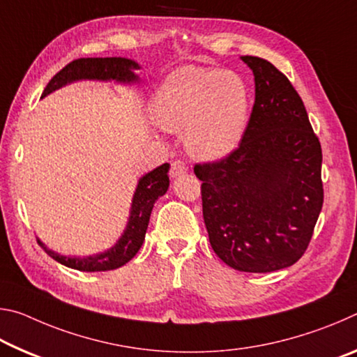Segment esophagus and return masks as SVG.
Returning a JSON list of instances; mask_svg holds the SVG:
<instances>
[{
	"instance_id": "1",
	"label": "esophagus",
	"mask_w": 357,
	"mask_h": 357,
	"mask_svg": "<svg viewBox=\"0 0 357 357\" xmlns=\"http://www.w3.org/2000/svg\"><path fill=\"white\" fill-rule=\"evenodd\" d=\"M187 172V165L183 160H174L172 164V170H170V176L172 178H178L181 174H184Z\"/></svg>"
}]
</instances>
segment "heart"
Wrapping results in <instances>:
<instances>
[{
  "mask_svg": "<svg viewBox=\"0 0 357 357\" xmlns=\"http://www.w3.org/2000/svg\"><path fill=\"white\" fill-rule=\"evenodd\" d=\"M250 98L233 70L184 66L173 70L153 100L162 129L185 132V148L200 160H220L239 146L247 128Z\"/></svg>",
  "mask_w": 357,
  "mask_h": 357,
  "instance_id": "b5f03b06",
  "label": "heart"
}]
</instances>
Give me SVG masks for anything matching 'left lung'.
I'll return each instance as SVG.
<instances>
[{
  "mask_svg": "<svg viewBox=\"0 0 357 357\" xmlns=\"http://www.w3.org/2000/svg\"><path fill=\"white\" fill-rule=\"evenodd\" d=\"M255 104L238 149L195 165L215 255L243 273H273L304 255L323 208L321 144L302 99L275 66L241 56Z\"/></svg>",
  "mask_w": 357,
  "mask_h": 357,
  "instance_id": "obj_1",
  "label": "left lung"
}]
</instances>
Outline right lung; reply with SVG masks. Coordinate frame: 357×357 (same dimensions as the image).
I'll return each instance as SVG.
<instances>
[{
    "label": "right lung",
    "mask_w": 357,
    "mask_h": 357,
    "mask_svg": "<svg viewBox=\"0 0 357 357\" xmlns=\"http://www.w3.org/2000/svg\"><path fill=\"white\" fill-rule=\"evenodd\" d=\"M138 69H140V64L134 61V59L121 56L75 59V61L69 63L48 82L47 88L42 93V98H45V96L52 94L56 89L66 86V84L80 80L114 82L121 84L140 83V77L135 74V70ZM168 170H170V165L164 164L154 168L153 172L143 174L138 179L134 198H132L128 225H126L123 234H121L119 239L110 249L89 257H68L48 249L40 239H38L42 249L47 252V255H50L55 259V261L72 269L83 271V273L112 271L129 263L137 255V252L140 250L143 244L154 203L162 195H165L168 185H170Z\"/></svg>",
    "instance_id": "right-lung-1"
}]
</instances>
